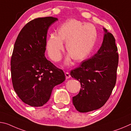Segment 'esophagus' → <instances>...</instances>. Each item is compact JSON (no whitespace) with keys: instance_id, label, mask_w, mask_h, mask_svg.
<instances>
[{"instance_id":"obj_1","label":"esophagus","mask_w":131,"mask_h":131,"mask_svg":"<svg viewBox=\"0 0 131 131\" xmlns=\"http://www.w3.org/2000/svg\"><path fill=\"white\" fill-rule=\"evenodd\" d=\"M65 75H66V78H67V79L70 78V77H71V75H70V74L69 72H66Z\"/></svg>"}]
</instances>
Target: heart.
I'll return each instance as SVG.
<instances>
[{
    "label": "heart",
    "mask_w": 131,
    "mask_h": 131,
    "mask_svg": "<svg viewBox=\"0 0 131 131\" xmlns=\"http://www.w3.org/2000/svg\"><path fill=\"white\" fill-rule=\"evenodd\" d=\"M96 40V31L92 24L72 19L64 23L58 30V35L51 34L46 42V50L51 60H60L64 49L63 41L66 42V49L75 61L85 59L93 49ZM70 56L66 64L70 61Z\"/></svg>",
    "instance_id": "b5f03b06"
}]
</instances>
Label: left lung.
Wrapping results in <instances>:
<instances>
[{
    "label": "left lung",
    "mask_w": 131,
    "mask_h": 131,
    "mask_svg": "<svg viewBox=\"0 0 131 131\" xmlns=\"http://www.w3.org/2000/svg\"><path fill=\"white\" fill-rule=\"evenodd\" d=\"M103 41L96 54L71 71L80 81L81 89L72 97L76 110L86 113L100 108L110 97L117 80L118 53L113 34L104 28Z\"/></svg>",
    "instance_id": "left-lung-1"
}]
</instances>
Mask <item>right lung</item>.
<instances>
[{
  "label": "right lung",
  "instance_id": "obj_1",
  "mask_svg": "<svg viewBox=\"0 0 131 131\" xmlns=\"http://www.w3.org/2000/svg\"><path fill=\"white\" fill-rule=\"evenodd\" d=\"M57 20L46 17L30 21L15 42L11 58L13 86L20 99L31 106L46 104L53 88L66 79L63 71L45 56L49 28Z\"/></svg>",
  "mask_w": 131,
  "mask_h": 131
}]
</instances>
